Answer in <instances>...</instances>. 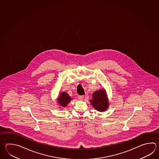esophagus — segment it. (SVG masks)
Masks as SVG:
<instances>
[{
  "label": "esophagus",
  "mask_w": 159,
  "mask_h": 159,
  "mask_svg": "<svg viewBox=\"0 0 159 159\" xmlns=\"http://www.w3.org/2000/svg\"><path fill=\"white\" fill-rule=\"evenodd\" d=\"M78 98H79V100L80 101H83V99H84V96H79L78 97Z\"/></svg>",
  "instance_id": "34e87169"
}]
</instances>
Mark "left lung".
<instances>
[{
  "label": "left lung",
  "mask_w": 159,
  "mask_h": 159,
  "mask_svg": "<svg viewBox=\"0 0 159 159\" xmlns=\"http://www.w3.org/2000/svg\"><path fill=\"white\" fill-rule=\"evenodd\" d=\"M89 102L96 110L100 112L107 110L109 106L107 92L104 88L95 91L92 94V100Z\"/></svg>",
  "instance_id": "left-lung-1"
}]
</instances>
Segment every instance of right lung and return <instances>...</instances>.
<instances>
[{
	"label": "right lung",
	"instance_id": "add662e5",
	"mask_svg": "<svg viewBox=\"0 0 159 159\" xmlns=\"http://www.w3.org/2000/svg\"><path fill=\"white\" fill-rule=\"evenodd\" d=\"M71 100V97L68 95L67 92H61L57 99L58 105H59L60 109H62V107H66Z\"/></svg>",
	"mask_w": 159,
	"mask_h": 159
}]
</instances>
